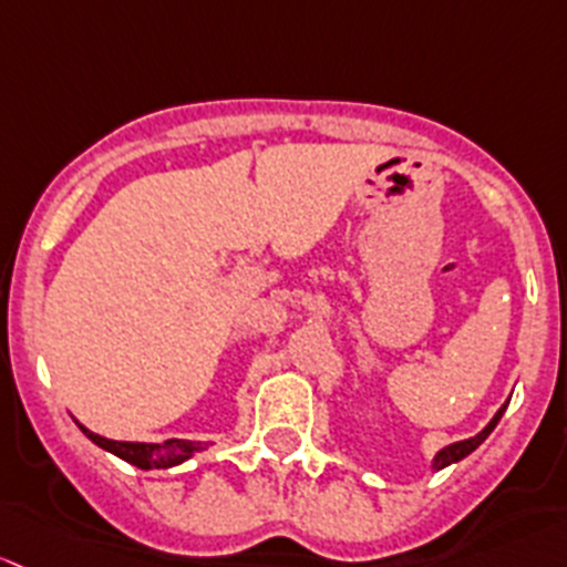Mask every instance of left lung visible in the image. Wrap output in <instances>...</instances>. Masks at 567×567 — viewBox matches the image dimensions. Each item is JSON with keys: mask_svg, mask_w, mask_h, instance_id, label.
Masks as SVG:
<instances>
[{"mask_svg": "<svg viewBox=\"0 0 567 567\" xmlns=\"http://www.w3.org/2000/svg\"><path fill=\"white\" fill-rule=\"evenodd\" d=\"M507 404H511V401H505V404H502L499 410H497V414H494V417L488 420V423H486V429H483V431H477L475 436H470V440H461V442H453V445H445V447H442V451L436 453V456H434V461H431V466H434V470H445V466L456 464V461H461V458H466V456H470L472 451H477V447H481L483 442H486V436L492 434L494 429H497L499 417H502V414H505Z\"/></svg>", "mask_w": 567, "mask_h": 567, "instance_id": "1", "label": "left lung"}]
</instances>
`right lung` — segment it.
I'll return each instance as SVG.
<instances>
[{"instance_id":"obj_1","label":"right lung","mask_w":567,"mask_h":567,"mask_svg":"<svg viewBox=\"0 0 567 567\" xmlns=\"http://www.w3.org/2000/svg\"><path fill=\"white\" fill-rule=\"evenodd\" d=\"M81 431H84L86 440L95 442L103 451L114 453L116 458L127 461V464L138 466V470H172V466H179L183 461L194 458L196 453L207 451V442H194V440H168V442H116L106 440V436L95 434L86 425H81L75 420Z\"/></svg>"}]
</instances>
